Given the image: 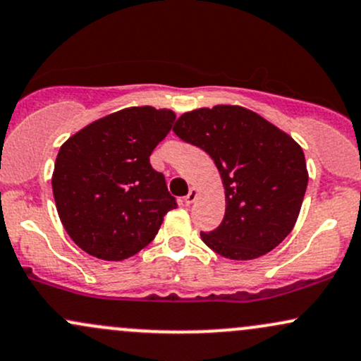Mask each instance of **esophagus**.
Returning a JSON list of instances; mask_svg holds the SVG:
<instances>
[{"mask_svg": "<svg viewBox=\"0 0 361 361\" xmlns=\"http://www.w3.org/2000/svg\"><path fill=\"white\" fill-rule=\"evenodd\" d=\"M196 197H197V189H194V188H192V189H191V191H189V192H188V196H185V197H184L185 204H188V206H189V204H192V202H194V201H196Z\"/></svg>", "mask_w": 361, "mask_h": 361, "instance_id": "esophagus-1", "label": "esophagus"}]
</instances>
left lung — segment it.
<instances>
[{
	"mask_svg": "<svg viewBox=\"0 0 361 361\" xmlns=\"http://www.w3.org/2000/svg\"><path fill=\"white\" fill-rule=\"evenodd\" d=\"M173 133L212 157L225 188L224 221L201 232L209 249L233 261L264 256L291 232L309 173L302 148L264 117L238 105L185 112Z\"/></svg>",
	"mask_w": 361,
	"mask_h": 361,
	"instance_id": "8db88e82",
	"label": "left lung"
}]
</instances>
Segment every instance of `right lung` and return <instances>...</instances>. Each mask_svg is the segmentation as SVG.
<instances>
[{
  "label": "right lung",
  "instance_id": "obj_1",
  "mask_svg": "<svg viewBox=\"0 0 361 361\" xmlns=\"http://www.w3.org/2000/svg\"><path fill=\"white\" fill-rule=\"evenodd\" d=\"M176 114L129 107L105 116L59 148L52 192L63 226L80 249L104 261L135 256L177 208L149 155Z\"/></svg>",
  "mask_w": 361,
  "mask_h": 361
}]
</instances>
